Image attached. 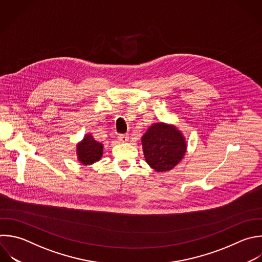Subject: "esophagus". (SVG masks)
I'll return each mask as SVG.
<instances>
[{"label": "esophagus", "mask_w": 262, "mask_h": 262, "mask_svg": "<svg viewBox=\"0 0 262 262\" xmlns=\"http://www.w3.org/2000/svg\"><path fill=\"white\" fill-rule=\"evenodd\" d=\"M118 139L120 142H126L128 140V135L127 134H119Z\"/></svg>", "instance_id": "esophagus-1"}]
</instances>
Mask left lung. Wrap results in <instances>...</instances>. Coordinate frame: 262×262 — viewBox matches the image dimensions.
<instances>
[{"mask_svg":"<svg viewBox=\"0 0 262 262\" xmlns=\"http://www.w3.org/2000/svg\"><path fill=\"white\" fill-rule=\"evenodd\" d=\"M146 163L158 172L173 169L186 151L184 137L174 126L154 124L141 138Z\"/></svg>","mask_w":262,"mask_h":262,"instance_id":"8db88e82","label":"left lung"}]
</instances>
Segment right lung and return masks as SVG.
Returning a JSON list of instances; mask_svg holds the SVG:
<instances>
[{
    "label": "right lung",
    "mask_w": 262,
    "mask_h": 262,
    "mask_svg": "<svg viewBox=\"0 0 262 262\" xmlns=\"http://www.w3.org/2000/svg\"><path fill=\"white\" fill-rule=\"evenodd\" d=\"M102 144L97 142L91 134H87L77 145L78 159L83 165H91L99 161L102 157Z\"/></svg>",
    "instance_id": "add662e5"
}]
</instances>
